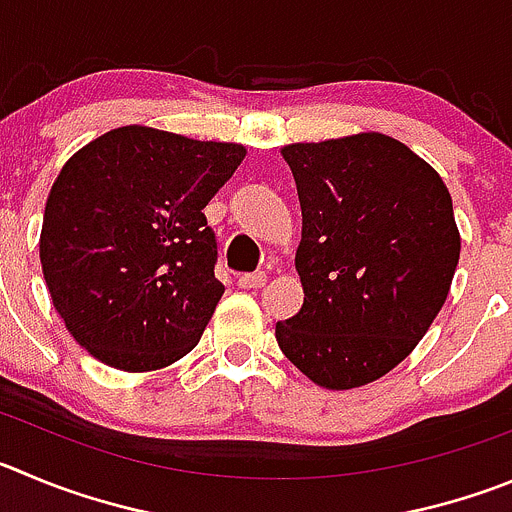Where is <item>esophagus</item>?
<instances>
[{"mask_svg": "<svg viewBox=\"0 0 512 512\" xmlns=\"http://www.w3.org/2000/svg\"><path fill=\"white\" fill-rule=\"evenodd\" d=\"M265 283H267L265 272H247V275H242V278L237 280V285L245 290H257V288H262Z\"/></svg>", "mask_w": 512, "mask_h": 512, "instance_id": "esophagus-1", "label": "esophagus"}]
</instances>
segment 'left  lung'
I'll use <instances>...</instances> for the list:
<instances>
[{
  "instance_id": "1",
  "label": "left lung",
  "mask_w": 512,
  "mask_h": 512,
  "mask_svg": "<svg viewBox=\"0 0 512 512\" xmlns=\"http://www.w3.org/2000/svg\"><path fill=\"white\" fill-rule=\"evenodd\" d=\"M303 308L280 351L323 389H356L414 351L450 293L460 229L442 176L384 133L290 143Z\"/></svg>"
}]
</instances>
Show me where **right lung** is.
Segmentation results:
<instances>
[{
    "label": "right lung",
    "instance_id": "obj_1",
    "mask_svg": "<svg viewBox=\"0 0 512 512\" xmlns=\"http://www.w3.org/2000/svg\"><path fill=\"white\" fill-rule=\"evenodd\" d=\"M245 154L240 143L123 126L62 166L40 262L65 328L98 361L141 374L197 346L224 293L202 209Z\"/></svg>",
    "mask_w": 512,
    "mask_h": 512
}]
</instances>
